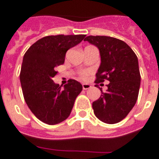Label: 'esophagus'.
Listing matches in <instances>:
<instances>
[{
  "label": "esophagus",
  "instance_id": "1",
  "mask_svg": "<svg viewBox=\"0 0 159 159\" xmlns=\"http://www.w3.org/2000/svg\"><path fill=\"white\" fill-rule=\"evenodd\" d=\"M90 88H91L90 84H88V83H83V89L84 90L89 89H90Z\"/></svg>",
  "mask_w": 159,
  "mask_h": 159
}]
</instances>
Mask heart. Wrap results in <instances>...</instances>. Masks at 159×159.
Returning <instances> with one entry per match:
<instances>
[{"label": "heart", "mask_w": 159, "mask_h": 159, "mask_svg": "<svg viewBox=\"0 0 159 159\" xmlns=\"http://www.w3.org/2000/svg\"><path fill=\"white\" fill-rule=\"evenodd\" d=\"M88 76V71H85V70H83L81 72V77H83V78H85L86 76Z\"/></svg>", "instance_id": "b5f03b06"}]
</instances>
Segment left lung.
<instances>
[{
	"instance_id": "8db88e82",
	"label": "left lung",
	"mask_w": 159,
	"mask_h": 159,
	"mask_svg": "<svg viewBox=\"0 0 159 159\" xmlns=\"http://www.w3.org/2000/svg\"><path fill=\"white\" fill-rule=\"evenodd\" d=\"M100 50V68L95 87L108 80L107 92L93 102L97 118L113 124L127 117L136 103L140 85V74L136 54L122 40L106 36H89L84 39Z\"/></svg>"
}]
</instances>
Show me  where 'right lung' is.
<instances>
[{"label": "right lung", "instance_id": "right-lung-1", "mask_svg": "<svg viewBox=\"0 0 159 159\" xmlns=\"http://www.w3.org/2000/svg\"><path fill=\"white\" fill-rule=\"evenodd\" d=\"M85 36H45L30 46L24 55L20 71L24 98L32 113L43 123L53 125L66 120L83 90L76 80H68L62 87L53 83L52 77L57 74L56 66L65 63L66 52Z\"/></svg>", "mask_w": 159, "mask_h": 159}]
</instances>
